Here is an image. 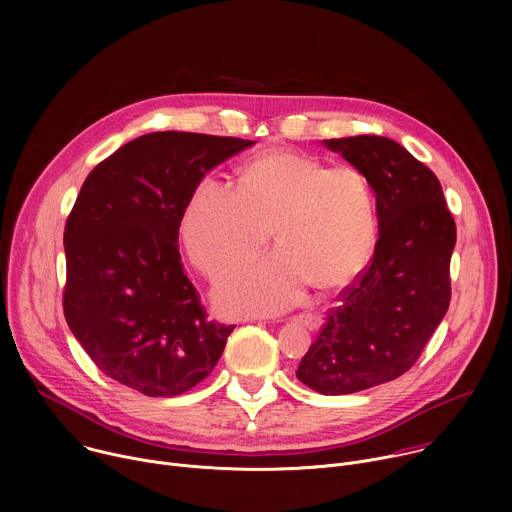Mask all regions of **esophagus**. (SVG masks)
Here are the masks:
<instances>
[{"label":"esophagus","instance_id":"34e87169","mask_svg":"<svg viewBox=\"0 0 512 512\" xmlns=\"http://www.w3.org/2000/svg\"><path fill=\"white\" fill-rule=\"evenodd\" d=\"M296 320H298L302 326H306L308 330H312V332L320 330V326H322V318H320L318 314H302V316H298Z\"/></svg>","mask_w":512,"mask_h":512}]
</instances>
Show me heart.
Masks as SVG:
<instances>
[{
	"instance_id": "obj_1",
	"label": "heart",
	"mask_w": 512,
	"mask_h": 512,
	"mask_svg": "<svg viewBox=\"0 0 512 512\" xmlns=\"http://www.w3.org/2000/svg\"><path fill=\"white\" fill-rule=\"evenodd\" d=\"M271 229L281 251L218 283L214 298L223 312H283L310 285L332 291L356 277L377 241L373 186L358 168L269 150L243 166L239 188L200 180L182 214L188 255L210 279L259 255Z\"/></svg>"
}]
</instances>
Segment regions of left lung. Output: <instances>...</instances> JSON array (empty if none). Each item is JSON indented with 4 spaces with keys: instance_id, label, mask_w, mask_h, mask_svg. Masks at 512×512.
Segmentation results:
<instances>
[{
    "instance_id": "8db88e82",
    "label": "left lung",
    "mask_w": 512,
    "mask_h": 512,
    "mask_svg": "<svg viewBox=\"0 0 512 512\" xmlns=\"http://www.w3.org/2000/svg\"><path fill=\"white\" fill-rule=\"evenodd\" d=\"M369 178L379 241L346 287L296 377L322 395H350L407 373L450 306L456 223L440 180L381 135L322 141Z\"/></svg>"
}]
</instances>
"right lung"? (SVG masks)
<instances>
[{"instance_id": "add662e5", "label": "right lung", "mask_w": 512, "mask_h": 512, "mask_svg": "<svg viewBox=\"0 0 512 512\" xmlns=\"http://www.w3.org/2000/svg\"><path fill=\"white\" fill-rule=\"evenodd\" d=\"M255 141L141 135L97 164L64 227V318L97 367L148 397L190 391L235 326L206 318L178 249L194 186Z\"/></svg>"}]
</instances>
